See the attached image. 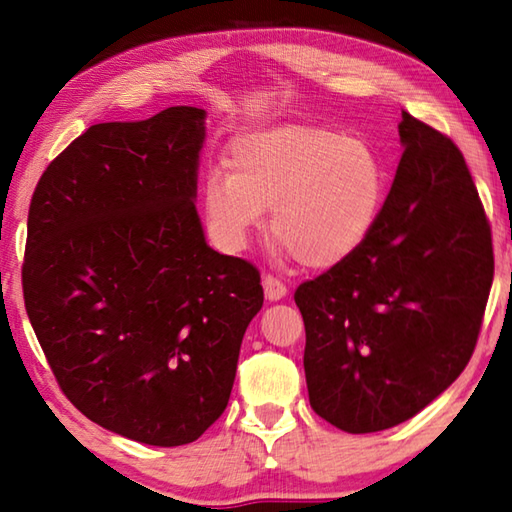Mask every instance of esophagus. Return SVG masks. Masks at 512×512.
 I'll return each mask as SVG.
<instances>
[{"label": "esophagus", "mask_w": 512, "mask_h": 512, "mask_svg": "<svg viewBox=\"0 0 512 512\" xmlns=\"http://www.w3.org/2000/svg\"><path fill=\"white\" fill-rule=\"evenodd\" d=\"M262 284H264V293H266L268 300H280V298L287 296V284H284L280 277H275L273 273L264 275Z\"/></svg>", "instance_id": "1"}]
</instances>
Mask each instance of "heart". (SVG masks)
I'll list each match as a JSON object with an SVG mask.
<instances>
[{
  "label": "heart",
  "mask_w": 512,
  "mask_h": 512,
  "mask_svg": "<svg viewBox=\"0 0 512 512\" xmlns=\"http://www.w3.org/2000/svg\"><path fill=\"white\" fill-rule=\"evenodd\" d=\"M386 192V169L372 144L332 128L280 124L237 137L228 173L205 178V212L225 250H239L271 207L282 253L329 268L363 246Z\"/></svg>",
  "instance_id": "b5f03b06"
}]
</instances>
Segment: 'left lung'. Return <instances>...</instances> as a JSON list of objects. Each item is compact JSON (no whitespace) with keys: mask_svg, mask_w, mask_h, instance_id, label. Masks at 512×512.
Listing matches in <instances>:
<instances>
[{"mask_svg":"<svg viewBox=\"0 0 512 512\" xmlns=\"http://www.w3.org/2000/svg\"><path fill=\"white\" fill-rule=\"evenodd\" d=\"M400 140L368 239L293 293L309 404L348 433L413 418L461 375L495 275L490 221L463 153L409 112Z\"/></svg>","mask_w":512,"mask_h":512,"instance_id":"8db88e82","label":"left lung"}]
</instances>
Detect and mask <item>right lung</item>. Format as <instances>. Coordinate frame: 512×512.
<instances>
[{
	"label": "right lung",
	"instance_id": "add662e5",
	"mask_svg": "<svg viewBox=\"0 0 512 512\" xmlns=\"http://www.w3.org/2000/svg\"><path fill=\"white\" fill-rule=\"evenodd\" d=\"M205 110L90 126L31 196L24 307L60 391L137 443H194L221 418L264 305L248 259L205 244Z\"/></svg>",
	"mask_w": 512,
	"mask_h": 512
}]
</instances>
